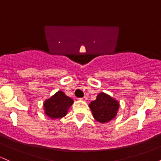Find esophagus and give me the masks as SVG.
Instances as JSON below:
<instances>
[{
    "label": "esophagus",
    "mask_w": 161,
    "mask_h": 161,
    "mask_svg": "<svg viewBox=\"0 0 161 161\" xmlns=\"http://www.w3.org/2000/svg\"><path fill=\"white\" fill-rule=\"evenodd\" d=\"M79 99L82 100V101H84V102H86V100H87V98H86V96H84L83 98H79Z\"/></svg>",
    "instance_id": "1"
}]
</instances>
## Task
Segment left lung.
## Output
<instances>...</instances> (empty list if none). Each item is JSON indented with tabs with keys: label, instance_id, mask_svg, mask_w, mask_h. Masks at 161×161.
I'll return each mask as SVG.
<instances>
[{
	"label": "left lung",
	"instance_id": "obj_1",
	"mask_svg": "<svg viewBox=\"0 0 161 161\" xmlns=\"http://www.w3.org/2000/svg\"><path fill=\"white\" fill-rule=\"evenodd\" d=\"M89 106L92 112L93 117L100 123H107L112 121L119 108V102L106 93L101 92L96 99L92 101Z\"/></svg>",
	"mask_w": 161,
	"mask_h": 161
}]
</instances>
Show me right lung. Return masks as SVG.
Masks as SVG:
<instances>
[{"instance_id": "1", "label": "right lung", "mask_w": 161, "mask_h": 161, "mask_svg": "<svg viewBox=\"0 0 161 161\" xmlns=\"http://www.w3.org/2000/svg\"><path fill=\"white\" fill-rule=\"evenodd\" d=\"M73 104V100L63 92L58 91L43 103L44 112L50 119L61 118L66 116Z\"/></svg>"}]
</instances>
